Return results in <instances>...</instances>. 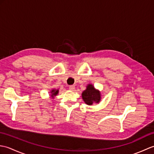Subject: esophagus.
Listing matches in <instances>:
<instances>
[{"label":"esophagus","instance_id":"1","mask_svg":"<svg viewBox=\"0 0 154 154\" xmlns=\"http://www.w3.org/2000/svg\"><path fill=\"white\" fill-rule=\"evenodd\" d=\"M69 90H71V91H74L75 87L74 85H70L69 87Z\"/></svg>","mask_w":154,"mask_h":154}]
</instances>
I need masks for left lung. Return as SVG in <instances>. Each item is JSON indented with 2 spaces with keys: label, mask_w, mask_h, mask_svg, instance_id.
<instances>
[{
  "label": "left lung",
  "mask_w": 154,
  "mask_h": 154,
  "mask_svg": "<svg viewBox=\"0 0 154 154\" xmlns=\"http://www.w3.org/2000/svg\"><path fill=\"white\" fill-rule=\"evenodd\" d=\"M83 99L87 104L91 105L94 103H98L100 99V94L99 91L94 89L93 85H89L87 89L82 93Z\"/></svg>",
  "instance_id": "1"
}]
</instances>
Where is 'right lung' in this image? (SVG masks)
Segmentation results:
<instances>
[{"instance_id":"obj_1","label":"right lung","mask_w":154,"mask_h":154,"mask_svg":"<svg viewBox=\"0 0 154 154\" xmlns=\"http://www.w3.org/2000/svg\"><path fill=\"white\" fill-rule=\"evenodd\" d=\"M51 97H54V96H56L58 93V90H52L51 91Z\"/></svg>"}]
</instances>
